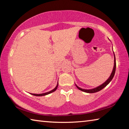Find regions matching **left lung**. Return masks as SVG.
Listing matches in <instances>:
<instances>
[{"label": "left lung", "instance_id": "left-lung-1", "mask_svg": "<svg viewBox=\"0 0 129 129\" xmlns=\"http://www.w3.org/2000/svg\"><path fill=\"white\" fill-rule=\"evenodd\" d=\"M114 68H113V70L112 73V74H111L110 76L109 77L108 79L107 80V81H106L105 82H104L103 84H102L101 85H100V86H98V87H97V88H95L94 89H90V90H86V89H81V88H79V87L77 86L76 85V86H77V88L78 89H79V90H81L82 91H84V92L89 93H95V92H97V91H100L101 90H102V89L104 88L106 86H107V85H108L109 84V82H110L111 81H112L113 77H114V74H115V69H116V61H115V57L114 53Z\"/></svg>", "mask_w": 129, "mask_h": 129}]
</instances>
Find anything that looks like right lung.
I'll list each match as a JSON object with an SVG mask.
<instances>
[{
    "mask_svg": "<svg viewBox=\"0 0 129 129\" xmlns=\"http://www.w3.org/2000/svg\"><path fill=\"white\" fill-rule=\"evenodd\" d=\"M58 83H57V86H56L55 88H54V89H53V90H52L50 91H48V92H47V93H43V94H32V93H31V94L34 95H35V96H43V95H45L49 94L51 93L52 92H53V91H54L56 90L57 88V87H58Z\"/></svg>",
    "mask_w": 129,
    "mask_h": 129,
    "instance_id": "1",
    "label": "right lung"
}]
</instances>
